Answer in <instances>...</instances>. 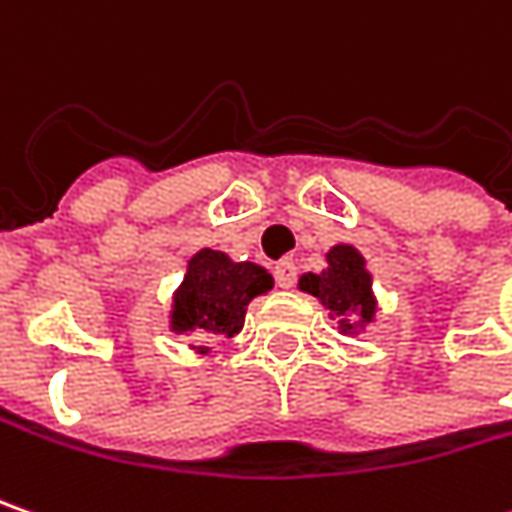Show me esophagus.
Listing matches in <instances>:
<instances>
[{
	"label": "esophagus",
	"instance_id": "34e87169",
	"mask_svg": "<svg viewBox=\"0 0 512 512\" xmlns=\"http://www.w3.org/2000/svg\"><path fill=\"white\" fill-rule=\"evenodd\" d=\"M273 276H276V285H279V288H294L296 265L291 259H282V262L273 268Z\"/></svg>",
	"mask_w": 512,
	"mask_h": 512
}]
</instances>
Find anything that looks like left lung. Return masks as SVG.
I'll use <instances>...</instances> for the list:
<instances>
[{"instance_id": "1", "label": "left lung", "mask_w": 512, "mask_h": 512, "mask_svg": "<svg viewBox=\"0 0 512 512\" xmlns=\"http://www.w3.org/2000/svg\"><path fill=\"white\" fill-rule=\"evenodd\" d=\"M299 291L317 296L322 308L337 317L343 334H360L377 314L371 273L354 244H334L325 253V268L320 273L299 276Z\"/></svg>"}]
</instances>
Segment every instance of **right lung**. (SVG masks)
<instances>
[{"label":"right lung","mask_w":512,"mask_h":512,"mask_svg":"<svg viewBox=\"0 0 512 512\" xmlns=\"http://www.w3.org/2000/svg\"><path fill=\"white\" fill-rule=\"evenodd\" d=\"M273 276L262 265L233 262L227 253L201 247L190 262L184 282L172 294L169 331L210 337H236L244 328L247 305L268 294ZM198 354H207L201 345Z\"/></svg>","instance_id":"add662e5"}]
</instances>
